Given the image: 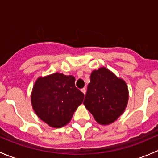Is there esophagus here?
Instances as JSON below:
<instances>
[{"instance_id": "34e87169", "label": "esophagus", "mask_w": 158, "mask_h": 158, "mask_svg": "<svg viewBox=\"0 0 158 158\" xmlns=\"http://www.w3.org/2000/svg\"><path fill=\"white\" fill-rule=\"evenodd\" d=\"M81 91H82V92L84 93V95H85V93H86V89H85V88H83L81 89Z\"/></svg>"}]
</instances>
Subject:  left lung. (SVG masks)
<instances>
[{
	"label": "left lung",
	"instance_id": "obj_1",
	"mask_svg": "<svg viewBox=\"0 0 158 158\" xmlns=\"http://www.w3.org/2000/svg\"><path fill=\"white\" fill-rule=\"evenodd\" d=\"M128 101V89L123 79L106 67L92 72L83 104L98 123L106 125L117 120Z\"/></svg>",
	"mask_w": 158,
	"mask_h": 158
}]
</instances>
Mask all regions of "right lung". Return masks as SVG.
<instances>
[{"label":"right lung","mask_w":158,"mask_h":158,"mask_svg":"<svg viewBox=\"0 0 158 158\" xmlns=\"http://www.w3.org/2000/svg\"><path fill=\"white\" fill-rule=\"evenodd\" d=\"M75 77L56 73L38 78L31 93L36 115L52 128H62L71 121L82 103L84 94L75 85Z\"/></svg>","instance_id":"obj_1"}]
</instances>
